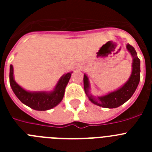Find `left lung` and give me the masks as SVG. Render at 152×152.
<instances>
[{
	"label": "left lung",
	"mask_w": 152,
	"mask_h": 152,
	"mask_svg": "<svg viewBox=\"0 0 152 152\" xmlns=\"http://www.w3.org/2000/svg\"><path fill=\"white\" fill-rule=\"evenodd\" d=\"M126 49L132 58V73L128 80L116 91L109 92L107 94L100 96H94L90 92L91 85L88 75L85 74L84 75V91L90 101L95 105L103 108H116L129 100L135 93L140 80V60L137 56L136 51L132 45L127 44Z\"/></svg>",
	"instance_id": "obj_1"
}]
</instances>
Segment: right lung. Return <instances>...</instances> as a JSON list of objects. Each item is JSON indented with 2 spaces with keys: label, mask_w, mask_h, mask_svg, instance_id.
I'll return each instance as SVG.
<instances>
[{
  "label": "right lung",
  "mask_w": 152,
  "mask_h": 152,
  "mask_svg": "<svg viewBox=\"0 0 152 152\" xmlns=\"http://www.w3.org/2000/svg\"><path fill=\"white\" fill-rule=\"evenodd\" d=\"M72 72L62 75L51 91H29L23 88L14 80L13 65L10 66V84L17 97L23 104L35 110L45 111L59 104L64 94V90L71 78Z\"/></svg>",
  "instance_id": "add662e5"
}]
</instances>
